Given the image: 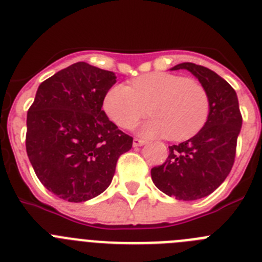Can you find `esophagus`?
<instances>
[{"instance_id":"obj_1","label":"esophagus","mask_w":262,"mask_h":262,"mask_svg":"<svg viewBox=\"0 0 262 262\" xmlns=\"http://www.w3.org/2000/svg\"><path fill=\"white\" fill-rule=\"evenodd\" d=\"M144 144H145V140H143V139H138V138L134 139V142H133L134 147H142V145Z\"/></svg>"}]
</instances>
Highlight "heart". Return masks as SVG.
Returning a JSON list of instances; mask_svg holds the SVG:
<instances>
[{"instance_id": "obj_1", "label": "heart", "mask_w": 262, "mask_h": 262, "mask_svg": "<svg viewBox=\"0 0 262 262\" xmlns=\"http://www.w3.org/2000/svg\"><path fill=\"white\" fill-rule=\"evenodd\" d=\"M103 110L122 128L134 127L149 110L154 117L139 127V134L145 138L168 136L180 142L205 126L210 114V97L198 81L154 72L135 78L131 86H111L103 98Z\"/></svg>"}]
</instances>
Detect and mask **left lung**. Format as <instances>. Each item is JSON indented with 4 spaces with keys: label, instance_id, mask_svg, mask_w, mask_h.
<instances>
[{
    "label": "left lung",
    "instance_id": "obj_1",
    "mask_svg": "<svg viewBox=\"0 0 262 262\" xmlns=\"http://www.w3.org/2000/svg\"><path fill=\"white\" fill-rule=\"evenodd\" d=\"M186 69L198 78L210 97V114L200 133L169 147L163 165L151 169L157 189L180 201L207 196L230 174L243 118L233 88L214 71L182 62L172 71Z\"/></svg>",
    "mask_w": 262,
    "mask_h": 262
}]
</instances>
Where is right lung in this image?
I'll use <instances>...</instances> for the list:
<instances>
[{
	"instance_id": "obj_1",
	"label": "right lung",
	"mask_w": 262,
	"mask_h": 262,
	"mask_svg": "<svg viewBox=\"0 0 262 262\" xmlns=\"http://www.w3.org/2000/svg\"><path fill=\"white\" fill-rule=\"evenodd\" d=\"M114 72L78 61L39 85L27 113L26 151L39 181L68 202H85L111 184L133 147L102 110Z\"/></svg>"
}]
</instances>
